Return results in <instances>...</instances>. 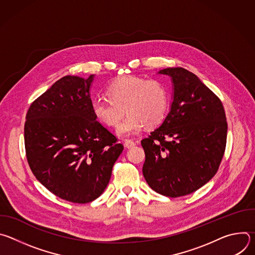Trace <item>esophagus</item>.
Masks as SVG:
<instances>
[{
  "label": "esophagus",
  "instance_id": "34e87169",
  "mask_svg": "<svg viewBox=\"0 0 255 255\" xmlns=\"http://www.w3.org/2000/svg\"><path fill=\"white\" fill-rule=\"evenodd\" d=\"M135 144H136V142H134V141H132V140H130V139H127V140L124 141V146H125L126 148H131V147L134 146Z\"/></svg>",
  "mask_w": 255,
  "mask_h": 255
}]
</instances>
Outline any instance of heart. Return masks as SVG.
Returning a JSON list of instances; mask_svg holds the SVG:
<instances>
[{"label":"heart","mask_w":255,"mask_h":255,"mask_svg":"<svg viewBox=\"0 0 255 255\" xmlns=\"http://www.w3.org/2000/svg\"><path fill=\"white\" fill-rule=\"evenodd\" d=\"M109 99H97L92 104L95 117L109 127L118 126V133L129 136L146 127L159 125L167 112L168 93L158 80H146L135 76L118 79L107 90Z\"/></svg>","instance_id":"1"}]
</instances>
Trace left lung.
Listing matches in <instances>:
<instances>
[{"mask_svg": "<svg viewBox=\"0 0 255 255\" xmlns=\"http://www.w3.org/2000/svg\"><path fill=\"white\" fill-rule=\"evenodd\" d=\"M173 84L170 111L160 127L141 140L142 172L148 186L169 198L190 195L216 174L227 140L223 104L193 72L168 67Z\"/></svg>", "mask_w": 255, "mask_h": 255, "instance_id": "1", "label": "left lung"}]
</instances>
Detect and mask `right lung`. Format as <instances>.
I'll return each instance as SVG.
<instances>
[{
  "label": "right lung",
  "mask_w": 255,
  "mask_h": 255,
  "mask_svg": "<svg viewBox=\"0 0 255 255\" xmlns=\"http://www.w3.org/2000/svg\"><path fill=\"white\" fill-rule=\"evenodd\" d=\"M93 79L66 76L55 82L30 105L24 125L33 174L53 195L77 204L103 194L124 149L92 111Z\"/></svg>",
  "instance_id": "1"
}]
</instances>
